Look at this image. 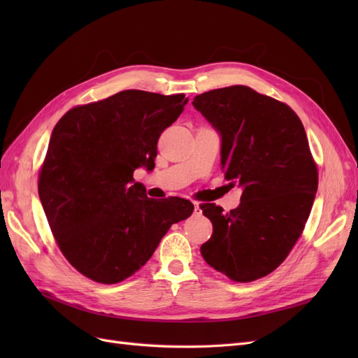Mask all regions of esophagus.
Masks as SVG:
<instances>
[{
  "label": "esophagus",
  "mask_w": 358,
  "mask_h": 358,
  "mask_svg": "<svg viewBox=\"0 0 358 358\" xmlns=\"http://www.w3.org/2000/svg\"><path fill=\"white\" fill-rule=\"evenodd\" d=\"M194 215H201L200 203H197V201H194Z\"/></svg>",
  "instance_id": "1"
}]
</instances>
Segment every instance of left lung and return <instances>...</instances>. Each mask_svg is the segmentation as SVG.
Instances as JSON below:
<instances>
[{"mask_svg": "<svg viewBox=\"0 0 358 358\" xmlns=\"http://www.w3.org/2000/svg\"><path fill=\"white\" fill-rule=\"evenodd\" d=\"M221 137V166L242 188L229 213L201 204L213 225L200 252L206 263L237 282L268 275L284 262L309 218L318 171L306 131L287 104L236 85L192 101Z\"/></svg>", "mask_w": 358, "mask_h": 358, "instance_id": "8db88e82", "label": "left lung"}]
</instances>
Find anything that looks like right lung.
I'll return each mask as SVG.
<instances>
[{
	"instance_id": "right-lung-1",
	"label": "right lung",
	"mask_w": 358,
	"mask_h": 358,
	"mask_svg": "<svg viewBox=\"0 0 358 358\" xmlns=\"http://www.w3.org/2000/svg\"><path fill=\"white\" fill-rule=\"evenodd\" d=\"M188 99L128 90L74 107L50 136L38 196L61 252L95 282L116 284L152 257L171 224L187 220L185 199L154 200L134 182L155 167L161 133Z\"/></svg>"
}]
</instances>
